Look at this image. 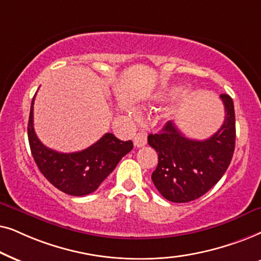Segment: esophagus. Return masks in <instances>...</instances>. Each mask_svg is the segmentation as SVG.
<instances>
[{
  "mask_svg": "<svg viewBox=\"0 0 261 261\" xmlns=\"http://www.w3.org/2000/svg\"><path fill=\"white\" fill-rule=\"evenodd\" d=\"M135 145H136L137 148H141L143 147V145L147 144V136H145V134L143 133H138L136 136H135Z\"/></svg>",
  "mask_w": 261,
  "mask_h": 261,
  "instance_id": "34e87169",
  "label": "esophagus"
}]
</instances>
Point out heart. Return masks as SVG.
<instances>
[{
  "label": "heart",
  "instance_id": "obj_1",
  "mask_svg": "<svg viewBox=\"0 0 261 261\" xmlns=\"http://www.w3.org/2000/svg\"><path fill=\"white\" fill-rule=\"evenodd\" d=\"M165 98H166V94L163 92H161V93H159V94H156L154 96V100H155V101H161V100H163ZM130 114L133 117H137L138 116V113H137L136 110H131L130 111Z\"/></svg>",
  "mask_w": 261,
  "mask_h": 261
}]
</instances>
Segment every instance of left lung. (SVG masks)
<instances>
[{"mask_svg":"<svg viewBox=\"0 0 261 261\" xmlns=\"http://www.w3.org/2000/svg\"><path fill=\"white\" fill-rule=\"evenodd\" d=\"M224 121L220 130L203 141L191 140L167 121L161 133L150 134L148 143L159 155L152 182L167 200L187 203L216 185L230 165L235 149V111L232 99L221 94Z\"/></svg>","mask_w":261,"mask_h":261,"instance_id":"1","label":"left lung"}]
</instances>
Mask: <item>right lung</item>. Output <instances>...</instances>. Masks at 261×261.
<instances>
[{
    "label": "right lung",
    "mask_w": 261,
    "mask_h": 261,
    "mask_svg": "<svg viewBox=\"0 0 261 261\" xmlns=\"http://www.w3.org/2000/svg\"><path fill=\"white\" fill-rule=\"evenodd\" d=\"M34 96L27 133L31 152L41 174L56 189L70 196L82 197L94 192L112 173L121 158L133 150V142L120 141L113 134H105L85 150L68 154L52 150L41 143L34 131Z\"/></svg>",
    "instance_id": "add662e5"
}]
</instances>
